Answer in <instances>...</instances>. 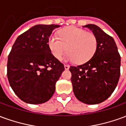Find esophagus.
<instances>
[{"instance_id": "1", "label": "esophagus", "mask_w": 126, "mask_h": 126, "mask_svg": "<svg viewBox=\"0 0 126 126\" xmlns=\"http://www.w3.org/2000/svg\"><path fill=\"white\" fill-rule=\"evenodd\" d=\"M64 67H65V69H69V65H65Z\"/></svg>"}]
</instances>
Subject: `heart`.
<instances>
[{"instance_id":"b5f03b06","label":"heart","mask_w":126,"mask_h":126,"mask_svg":"<svg viewBox=\"0 0 126 126\" xmlns=\"http://www.w3.org/2000/svg\"><path fill=\"white\" fill-rule=\"evenodd\" d=\"M58 38L50 36L48 47L52 55L60 60L66 50V60L84 63L90 59L97 47V40L92 33L76 27H68L59 32Z\"/></svg>"}]
</instances>
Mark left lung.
I'll use <instances>...</instances> for the list:
<instances>
[{"mask_svg": "<svg viewBox=\"0 0 126 126\" xmlns=\"http://www.w3.org/2000/svg\"><path fill=\"white\" fill-rule=\"evenodd\" d=\"M93 32L97 47L88 62L71 66V81L76 97L88 105L98 104L107 100L115 89L119 76L121 57L114 39L98 26H83Z\"/></svg>", "mask_w": 126, "mask_h": 126, "instance_id": "8db88e82", "label": "left lung"}]
</instances>
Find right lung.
I'll list each match as a JSON object with an SVG mask.
<instances>
[{
    "mask_svg": "<svg viewBox=\"0 0 126 126\" xmlns=\"http://www.w3.org/2000/svg\"><path fill=\"white\" fill-rule=\"evenodd\" d=\"M59 25H36L16 39L8 57L7 77L15 94L29 104H42L52 97L65 70L52 55L48 39Z\"/></svg>",
    "mask_w": 126,
    "mask_h": 126,
    "instance_id": "right-lung-1",
    "label": "right lung"
}]
</instances>
